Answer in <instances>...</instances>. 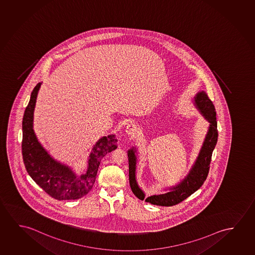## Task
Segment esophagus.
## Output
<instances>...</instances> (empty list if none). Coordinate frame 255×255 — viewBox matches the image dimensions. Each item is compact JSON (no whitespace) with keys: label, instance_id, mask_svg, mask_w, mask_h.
<instances>
[{"label":"esophagus","instance_id":"obj_1","mask_svg":"<svg viewBox=\"0 0 255 255\" xmlns=\"http://www.w3.org/2000/svg\"><path fill=\"white\" fill-rule=\"evenodd\" d=\"M126 133L128 134V135L134 136V135H136V133L137 132V126L134 125V124H129V125L126 126Z\"/></svg>","mask_w":255,"mask_h":255}]
</instances>
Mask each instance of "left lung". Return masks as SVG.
Wrapping results in <instances>:
<instances>
[{
	"instance_id": "obj_1",
	"label": "left lung",
	"mask_w": 255,
	"mask_h": 255,
	"mask_svg": "<svg viewBox=\"0 0 255 255\" xmlns=\"http://www.w3.org/2000/svg\"><path fill=\"white\" fill-rule=\"evenodd\" d=\"M195 104L197 108L200 110L205 118L208 120L209 125L208 134L205 138L203 145L201 147L199 156L197 158L195 163L187 176L180 184L176 187L170 188V192L161 195H153L145 199L146 202L161 206V207H171L176 204L180 203L183 200L191 196L192 193L196 192L198 189L201 187L205 180L207 179L210 162H211L212 153L215 149L218 130H217V122H216V112L215 106L208 94L204 91L197 94L195 97ZM128 159H129V185L134 195L139 200L145 199V194L142 192L141 189L138 187L136 182L135 170H136V156L135 150L133 148L128 151Z\"/></svg>"
}]
</instances>
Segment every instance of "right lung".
<instances>
[{"label":"right lung","instance_id":"1","mask_svg":"<svg viewBox=\"0 0 255 255\" xmlns=\"http://www.w3.org/2000/svg\"><path fill=\"white\" fill-rule=\"evenodd\" d=\"M40 85V83L37 84L31 92L22 123V155L24 166L33 181L49 196L57 200H78L93 188L102 158L118 147V139L115 135L101 138L89 156L86 172L81 176L54 161L38 142L32 129L33 111Z\"/></svg>","mask_w":255,"mask_h":255}]
</instances>
